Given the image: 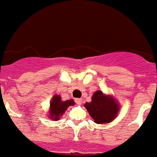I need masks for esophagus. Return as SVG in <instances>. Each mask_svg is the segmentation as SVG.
I'll list each match as a JSON object with an SVG mask.
<instances>
[{"instance_id": "1", "label": "esophagus", "mask_w": 157, "mask_h": 157, "mask_svg": "<svg viewBox=\"0 0 157 157\" xmlns=\"http://www.w3.org/2000/svg\"><path fill=\"white\" fill-rule=\"evenodd\" d=\"M75 102H76V104H78V105H81L82 102V99H75Z\"/></svg>"}]
</instances>
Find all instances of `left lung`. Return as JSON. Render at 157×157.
Returning <instances> with one entry per match:
<instances>
[{
    "mask_svg": "<svg viewBox=\"0 0 157 157\" xmlns=\"http://www.w3.org/2000/svg\"><path fill=\"white\" fill-rule=\"evenodd\" d=\"M89 115L97 124L109 123L116 118L120 106L116 99L111 95L104 94L98 90L94 92L91 102L84 104Z\"/></svg>",
    "mask_w": 157,
    "mask_h": 157,
    "instance_id": "obj_1",
    "label": "left lung"
}]
</instances>
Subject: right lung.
Returning a JSON list of instances; mask_svg holds the SVG:
<instances>
[{
    "instance_id": "add662e5",
    "label": "right lung",
    "mask_w": 157,
    "mask_h": 157,
    "mask_svg": "<svg viewBox=\"0 0 157 157\" xmlns=\"http://www.w3.org/2000/svg\"><path fill=\"white\" fill-rule=\"evenodd\" d=\"M75 101L74 100H62L61 97L59 95H55L52 96V100L50 101L49 110L48 112V116L51 120L53 121H58L59 119L62 117L66 110L68 109L70 106L75 105Z\"/></svg>"
}]
</instances>
